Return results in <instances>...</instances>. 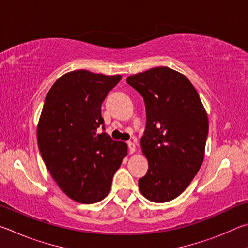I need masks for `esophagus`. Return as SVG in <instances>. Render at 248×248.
Listing matches in <instances>:
<instances>
[{"mask_svg": "<svg viewBox=\"0 0 248 248\" xmlns=\"http://www.w3.org/2000/svg\"><path fill=\"white\" fill-rule=\"evenodd\" d=\"M128 151H129V154H132L134 153V151H136V144L133 143V142H128Z\"/></svg>", "mask_w": 248, "mask_h": 248, "instance_id": "esophagus-1", "label": "esophagus"}]
</instances>
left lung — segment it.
Here are the masks:
<instances>
[{
	"instance_id": "left-lung-1",
	"label": "left lung",
	"mask_w": 248,
	"mask_h": 248,
	"mask_svg": "<svg viewBox=\"0 0 248 248\" xmlns=\"http://www.w3.org/2000/svg\"><path fill=\"white\" fill-rule=\"evenodd\" d=\"M127 83L143 97L146 110L140 143L149 170L139 179L140 191L153 202L173 200L202 164L207 112L189 79L166 66L131 75Z\"/></svg>"
}]
</instances>
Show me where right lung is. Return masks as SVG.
Instances as JSON below:
<instances>
[{"instance_id": "add662e5", "label": "right lung", "mask_w": 248, "mask_h": 248, "mask_svg": "<svg viewBox=\"0 0 248 248\" xmlns=\"http://www.w3.org/2000/svg\"><path fill=\"white\" fill-rule=\"evenodd\" d=\"M120 75L72 71L58 78L46 96L37 141L46 166L64 194L95 203L110 191L127 156V144L105 132L102 104ZM102 125L103 132L97 133Z\"/></svg>"}]
</instances>
